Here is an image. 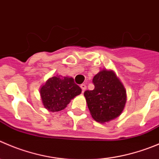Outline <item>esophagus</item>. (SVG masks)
<instances>
[{"label": "esophagus", "mask_w": 159, "mask_h": 159, "mask_svg": "<svg viewBox=\"0 0 159 159\" xmlns=\"http://www.w3.org/2000/svg\"><path fill=\"white\" fill-rule=\"evenodd\" d=\"M80 87H81V89H82L83 92H84V90H85L86 89H87V86H86V84H81V85H80Z\"/></svg>", "instance_id": "esophagus-1"}]
</instances>
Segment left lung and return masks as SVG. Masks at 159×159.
I'll return each mask as SVG.
<instances>
[{"label":"left lung","mask_w":159,"mask_h":159,"mask_svg":"<svg viewBox=\"0 0 159 159\" xmlns=\"http://www.w3.org/2000/svg\"><path fill=\"white\" fill-rule=\"evenodd\" d=\"M93 90L84 92L93 119L105 123L120 116L126 105V91L115 72L100 71L93 77Z\"/></svg>","instance_id":"left-lung-1"}]
</instances>
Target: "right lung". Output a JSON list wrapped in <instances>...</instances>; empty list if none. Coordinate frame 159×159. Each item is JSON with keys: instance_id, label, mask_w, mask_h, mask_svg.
I'll use <instances>...</instances> for the list:
<instances>
[{"instance_id": "add662e5", "label": "right lung", "mask_w": 159, "mask_h": 159, "mask_svg": "<svg viewBox=\"0 0 159 159\" xmlns=\"http://www.w3.org/2000/svg\"><path fill=\"white\" fill-rule=\"evenodd\" d=\"M81 91L72 77L61 75L48 79L40 90L43 106L53 112L66 108L71 100L80 94Z\"/></svg>"}]
</instances>
